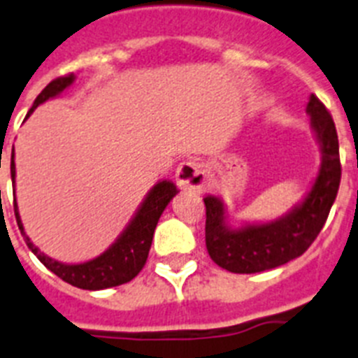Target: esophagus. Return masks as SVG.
<instances>
[{"instance_id":"obj_1","label":"esophagus","mask_w":358,"mask_h":358,"mask_svg":"<svg viewBox=\"0 0 358 358\" xmlns=\"http://www.w3.org/2000/svg\"><path fill=\"white\" fill-rule=\"evenodd\" d=\"M176 185L182 191H203L205 185H207V173H205L203 164L194 160L182 162L178 169H176Z\"/></svg>"}]
</instances>
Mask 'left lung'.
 <instances>
[{
  "label": "left lung",
  "mask_w": 358,
  "mask_h": 358,
  "mask_svg": "<svg viewBox=\"0 0 358 358\" xmlns=\"http://www.w3.org/2000/svg\"><path fill=\"white\" fill-rule=\"evenodd\" d=\"M310 124L321 148V167L310 191L287 214L272 222H229L227 207L217 196H205V243L210 259L234 273H256L275 268L308 250L324 227L341 183V158L335 124L315 95L306 104Z\"/></svg>",
  "instance_id": "obj_1"
}]
</instances>
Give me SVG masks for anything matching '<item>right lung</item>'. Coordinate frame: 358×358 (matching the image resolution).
Masks as SVG:
<instances>
[{"label":"right lung","mask_w":358,"mask_h":358,"mask_svg":"<svg viewBox=\"0 0 358 358\" xmlns=\"http://www.w3.org/2000/svg\"><path fill=\"white\" fill-rule=\"evenodd\" d=\"M76 80V76L59 77V79L52 80L45 90H43L37 99L34 101V106L30 108L29 115L36 110L37 106L46 102L48 99H54L70 88ZM27 115V117H29ZM10 175L12 183L15 187V164H14V151H12L10 158ZM178 194V189L171 180H160L149 189L142 203L138 205L136 213L129 220L120 236L115 239L110 247L106 248L101 256L93 257V259L85 261V263H63L54 257L46 256L45 252L39 250V247L32 243V239L27 236L24 227L21 223L20 210H17V203L14 200V213L15 222L20 227L21 234L24 238V243L29 245V248L37 256V259L41 261L43 265L54 272L57 278L63 281L70 282L71 287L83 288V290H104V288L119 287L124 282L131 281L136 273L141 272L142 266L145 265L148 259L149 248H151V241H153L155 229L160 220L162 213L166 210L169 201Z\"/></svg>","instance_id":"1"}]
</instances>
